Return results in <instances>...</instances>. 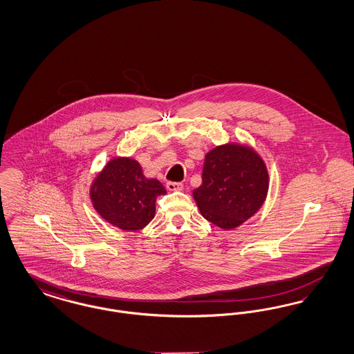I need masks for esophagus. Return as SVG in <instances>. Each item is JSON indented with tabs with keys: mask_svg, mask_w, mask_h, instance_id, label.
<instances>
[{
	"mask_svg": "<svg viewBox=\"0 0 354 354\" xmlns=\"http://www.w3.org/2000/svg\"><path fill=\"white\" fill-rule=\"evenodd\" d=\"M167 189L169 191H182L183 189V185L182 183H176V182H167Z\"/></svg>",
	"mask_w": 354,
	"mask_h": 354,
	"instance_id": "34e87169",
	"label": "esophagus"
}]
</instances>
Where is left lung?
<instances>
[{
	"instance_id": "obj_1",
	"label": "left lung",
	"mask_w": 354,
	"mask_h": 354,
	"mask_svg": "<svg viewBox=\"0 0 354 354\" xmlns=\"http://www.w3.org/2000/svg\"><path fill=\"white\" fill-rule=\"evenodd\" d=\"M267 192L263 159L247 146L224 145L205 155L202 185L192 194L203 218L232 230L257 212Z\"/></svg>"
}]
</instances>
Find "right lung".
<instances>
[{"instance_id": "obj_1", "label": "right lung", "mask_w": 354, "mask_h": 354, "mask_svg": "<svg viewBox=\"0 0 354 354\" xmlns=\"http://www.w3.org/2000/svg\"><path fill=\"white\" fill-rule=\"evenodd\" d=\"M167 191L156 179H147L130 158L110 160L91 185L90 196L103 219L124 231L145 228L155 216V203Z\"/></svg>"}]
</instances>
